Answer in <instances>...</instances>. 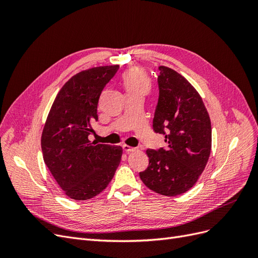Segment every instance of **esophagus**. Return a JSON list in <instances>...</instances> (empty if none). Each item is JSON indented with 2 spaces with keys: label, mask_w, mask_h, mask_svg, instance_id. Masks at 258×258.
<instances>
[{
  "label": "esophagus",
  "mask_w": 258,
  "mask_h": 258,
  "mask_svg": "<svg viewBox=\"0 0 258 258\" xmlns=\"http://www.w3.org/2000/svg\"><path fill=\"white\" fill-rule=\"evenodd\" d=\"M122 148H123V151L126 152V153H131V152H136L137 151L136 147H131V146L126 145V144L122 145Z\"/></svg>",
  "instance_id": "esophagus-1"
}]
</instances>
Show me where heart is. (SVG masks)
Here are the masks:
<instances>
[{
	"label": "heart",
	"instance_id": "1",
	"mask_svg": "<svg viewBox=\"0 0 258 258\" xmlns=\"http://www.w3.org/2000/svg\"><path fill=\"white\" fill-rule=\"evenodd\" d=\"M122 81L128 95H141L144 97L151 91V80L140 69L129 70L123 74Z\"/></svg>",
	"mask_w": 258,
	"mask_h": 258
}]
</instances>
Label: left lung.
Returning <instances> with one entry per match:
<instances>
[{"label":"left lung","mask_w":258,"mask_h":258,"mask_svg":"<svg viewBox=\"0 0 258 258\" xmlns=\"http://www.w3.org/2000/svg\"><path fill=\"white\" fill-rule=\"evenodd\" d=\"M159 71L153 129L165 136L168 146L146 151L150 162L140 177L153 191L172 197L189 190L204 172L212 129L204 101L190 83L170 68L159 67Z\"/></svg>","instance_id":"obj_1"}]
</instances>
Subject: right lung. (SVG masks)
<instances>
[{
  "mask_svg": "<svg viewBox=\"0 0 258 258\" xmlns=\"http://www.w3.org/2000/svg\"><path fill=\"white\" fill-rule=\"evenodd\" d=\"M119 66L85 70L60 89L42 134L46 166L68 197L93 198L106 188L121 160L122 148L88 140L98 121L101 92Z\"/></svg>",
  "mask_w": 258,
  "mask_h": 258,
  "instance_id": "right-lung-1",
  "label": "right lung"
}]
</instances>
